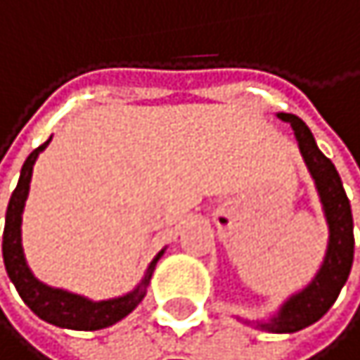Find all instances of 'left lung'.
<instances>
[{
	"instance_id": "8db88e82",
	"label": "left lung",
	"mask_w": 360,
	"mask_h": 360,
	"mask_svg": "<svg viewBox=\"0 0 360 360\" xmlns=\"http://www.w3.org/2000/svg\"><path fill=\"white\" fill-rule=\"evenodd\" d=\"M278 117L289 122L295 132L302 158L314 179L329 226V245L316 276L302 291L291 295L268 323H257L259 329L270 333H295L323 319L346 285L354 259V226L342 179L333 162L319 149L310 128L293 113H278Z\"/></svg>"
}]
</instances>
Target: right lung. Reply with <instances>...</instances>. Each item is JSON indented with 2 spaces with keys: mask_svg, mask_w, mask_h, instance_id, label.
<instances>
[{
  "mask_svg": "<svg viewBox=\"0 0 360 360\" xmlns=\"http://www.w3.org/2000/svg\"><path fill=\"white\" fill-rule=\"evenodd\" d=\"M50 139L44 145H39L37 149H33L29 153V158L25 160V164L20 168L18 186L12 192V198L8 202L6 228H4V243H1L6 272H8L10 281L14 283V287H16L18 295L22 297V302L41 321H46L50 325H56V327H63V329H75V331H96V329H105L109 325H115L124 316H128L143 302V297L147 293V285L151 281V274H153L155 264L162 257L164 249L153 257V262L149 264V268H147L145 276L141 278V283L136 285V289H132L130 293H126L122 297L92 302V300H88L84 295L69 293L65 289H54V287H48V285L39 283L33 276L31 268L27 266L25 251H22L20 226H22L25 202H27V196H29L33 164H35L37 155L48 147Z\"/></svg>",
  "mask_w": 360,
  "mask_h": 360,
  "instance_id": "add662e5",
  "label": "right lung"
}]
</instances>
